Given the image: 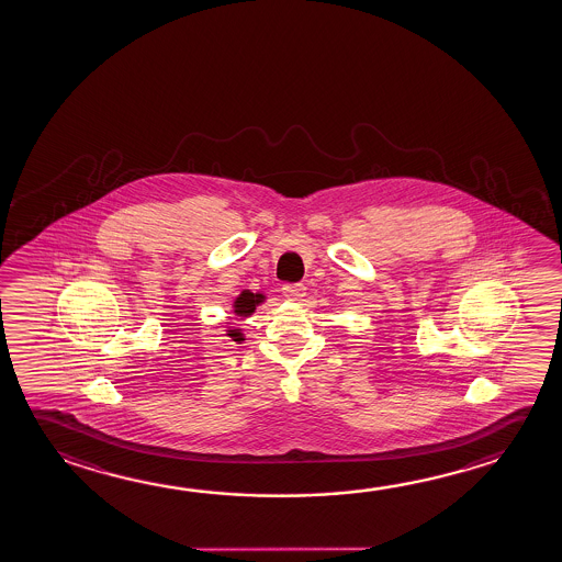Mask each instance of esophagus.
<instances>
[{"label": "esophagus", "mask_w": 562, "mask_h": 562, "mask_svg": "<svg viewBox=\"0 0 562 562\" xmlns=\"http://www.w3.org/2000/svg\"><path fill=\"white\" fill-rule=\"evenodd\" d=\"M283 294L289 301H301L306 294V286L303 283H293V285L283 286Z\"/></svg>", "instance_id": "obj_1"}]
</instances>
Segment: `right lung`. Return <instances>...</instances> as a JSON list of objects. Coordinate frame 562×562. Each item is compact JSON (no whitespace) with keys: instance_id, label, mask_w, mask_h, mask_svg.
Segmentation results:
<instances>
[{"instance_id":"right-lung-1","label":"right lung","mask_w":562,"mask_h":562,"mask_svg":"<svg viewBox=\"0 0 562 562\" xmlns=\"http://www.w3.org/2000/svg\"><path fill=\"white\" fill-rule=\"evenodd\" d=\"M266 294L263 293H251L250 289H244L236 299H234V303H232V312H234V316H238V318H248L251 316L256 308H258L259 304L266 303ZM228 324V328H226V336L232 339V341H238L241 344L246 336L241 334L240 328H232L231 322H226Z\"/></svg>"}]
</instances>
